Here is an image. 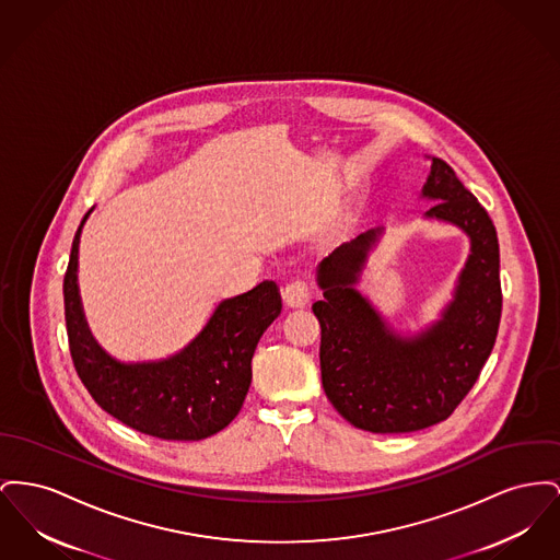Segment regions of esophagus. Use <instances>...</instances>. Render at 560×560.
<instances>
[{"mask_svg":"<svg viewBox=\"0 0 560 560\" xmlns=\"http://www.w3.org/2000/svg\"><path fill=\"white\" fill-rule=\"evenodd\" d=\"M313 298V288L306 279L296 277L292 279L285 290H283V300L290 304V306H304L308 300Z\"/></svg>","mask_w":560,"mask_h":560,"instance_id":"obj_1","label":"esophagus"}]
</instances>
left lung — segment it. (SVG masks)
Segmentation results:
<instances>
[{
	"label": "left lung",
	"mask_w": 560,
	"mask_h": 560,
	"mask_svg": "<svg viewBox=\"0 0 560 560\" xmlns=\"http://www.w3.org/2000/svg\"><path fill=\"white\" fill-rule=\"evenodd\" d=\"M423 197L438 200L429 218L453 222L471 238L442 322L415 338L395 336L353 288L381 231L340 245L317 270L324 300L313 304V313L322 326L324 392L351 425L374 433H406L446 421L478 381L501 319L499 241L487 209L440 159L431 161Z\"/></svg>",
	"instance_id": "1"
}]
</instances>
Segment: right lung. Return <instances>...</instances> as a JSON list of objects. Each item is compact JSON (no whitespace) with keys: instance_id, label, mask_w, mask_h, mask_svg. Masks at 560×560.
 Here are the masks:
<instances>
[{"instance_id":"obj_1","label":"right lung","mask_w":560,"mask_h":560,"mask_svg":"<svg viewBox=\"0 0 560 560\" xmlns=\"http://www.w3.org/2000/svg\"><path fill=\"white\" fill-rule=\"evenodd\" d=\"M82 224L71 243L63 298L71 362L89 394L127 428L161 440H202L226 428L249 392L258 340L281 313L279 285L262 281L220 302L205 329L171 360L114 362L93 340L80 306L75 272Z\"/></svg>"}]
</instances>
